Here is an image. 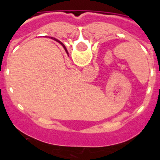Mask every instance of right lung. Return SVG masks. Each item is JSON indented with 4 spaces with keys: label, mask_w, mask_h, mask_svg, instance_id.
<instances>
[{
    "label": "right lung",
    "mask_w": 160,
    "mask_h": 160,
    "mask_svg": "<svg viewBox=\"0 0 160 160\" xmlns=\"http://www.w3.org/2000/svg\"><path fill=\"white\" fill-rule=\"evenodd\" d=\"M55 40H56V39H55ZM56 41H57V42H59V43H60V44H61V45H62V46H63V47H64L65 50H66V52H67V50H66V47H65V46H64V45H63V44H62V42H60V41H58V40H56Z\"/></svg>",
    "instance_id": "add662e5"
}]
</instances>
